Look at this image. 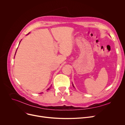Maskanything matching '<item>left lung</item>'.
Returning a JSON list of instances; mask_svg holds the SVG:
<instances>
[{"mask_svg":"<svg viewBox=\"0 0 125 125\" xmlns=\"http://www.w3.org/2000/svg\"><path fill=\"white\" fill-rule=\"evenodd\" d=\"M73 87H74V86H73Z\"/></svg>","mask_w":125,"mask_h":125,"instance_id":"1","label":"left lung"}]
</instances>
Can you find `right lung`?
I'll return each instance as SVG.
<instances>
[{"mask_svg": "<svg viewBox=\"0 0 125 125\" xmlns=\"http://www.w3.org/2000/svg\"><path fill=\"white\" fill-rule=\"evenodd\" d=\"M50 88H49V89H48V90H49L50 89Z\"/></svg>", "mask_w": 125, "mask_h": 125, "instance_id": "1", "label": "right lung"}]
</instances>
